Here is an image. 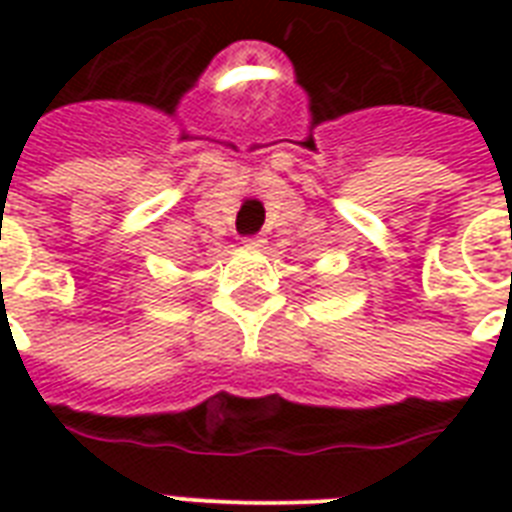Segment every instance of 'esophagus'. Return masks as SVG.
<instances>
[{
    "instance_id": "obj_1",
    "label": "esophagus",
    "mask_w": 512,
    "mask_h": 512,
    "mask_svg": "<svg viewBox=\"0 0 512 512\" xmlns=\"http://www.w3.org/2000/svg\"><path fill=\"white\" fill-rule=\"evenodd\" d=\"M244 244H247V247H265V236H260V233H255V236H247V239H244Z\"/></svg>"
}]
</instances>
